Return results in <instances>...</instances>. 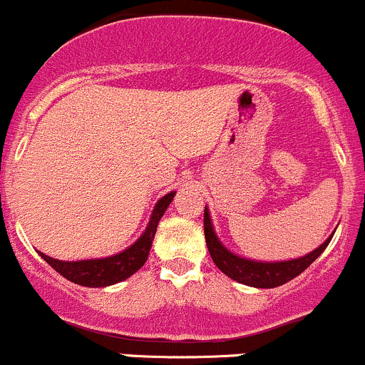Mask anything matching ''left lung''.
Returning a JSON list of instances; mask_svg holds the SVG:
<instances>
[{"instance_id": "1", "label": "left lung", "mask_w": 365, "mask_h": 365, "mask_svg": "<svg viewBox=\"0 0 365 365\" xmlns=\"http://www.w3.org/2000/svg\"><path fill=\"white\" fill-rule=\"evenodd\" d=\"M204 234L209 254H211L212 262L218 266L220 272H223L227 277L236 280V282L245 284V286L261 287V289L282 286V284L289 282L294 277L300 275L302 272H305V269L323 254V250L328 247V243H330L331 240L330 236L319 248L310 252L305 257L294 259V261L255 262L243 257H237V255H234L232 252H229L222 243H220L215 230H212L207 209H204Z\"/></svg>"}]
</instances>
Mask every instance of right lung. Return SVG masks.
<instances>
[{
    "mask_svg": "<svg viewBox=\"0 0 365 365\" xmlns=\"http://www.w3.org/2000/svg\"><path fill=\"white\" fill-rule=\"evenodd\" d=\"M174 191L165 195L154 207L150 222L147 225L145 232L142 234L138 241L128 250L120 252L117 255H111L106 259H90V261H76V262H65L56 261V259L49 257V255H42L46 262L51 266L53 269L65 277L71 282L79 284L85 287H106L111 284H117L131 277L133 273L138 272L143 264H145L147 257H149L150 247H153V240L156 236L158 223H160L161 216L167 211L168 204L174 200Z\"/></svg>",
    "mask_w": 365,
    "mask_h": 365,
    "instance_id": "right-lung-1",
    "label": "right lung"
}]
</instances>
